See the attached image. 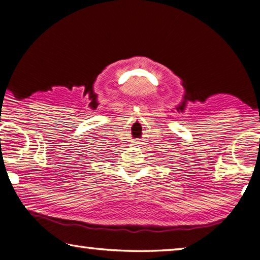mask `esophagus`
<instances>
[{
    "label": "esophagus",
    "mask_w": 260,
    "mask_h": 260,
    "mask_svg": "<svg viewBox=\"0 0 260 260\" xmlns=\"http://www.w3.org/2000/svg\"><path fill=\"white\" fill-rule=\"evenodd\" d=\"M135 144H138V143H135Z\"/></svg>",
    "instance_id": "34e87169"
}]
</instances>
